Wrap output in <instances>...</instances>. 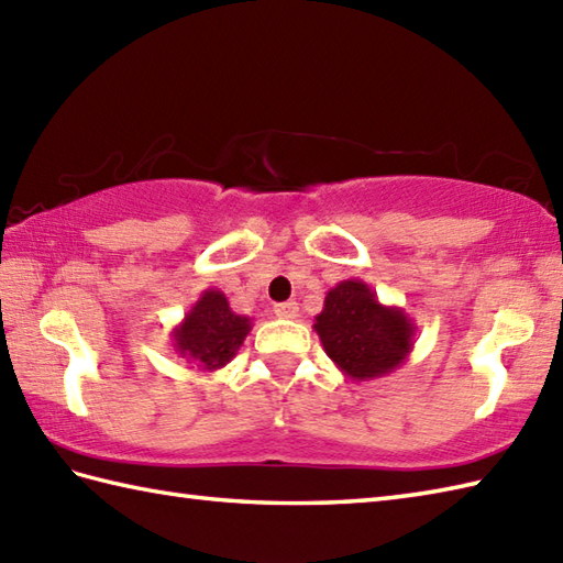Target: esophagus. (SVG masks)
Segmentation results:
<instances>
[{"label":"esophagus","instance_id":"esophagus-1","mask_svg":"<svg viewBox=\"0 0 563 563\" xmlns=\"http://www.w3.org/2000/svg\"><path fill=\"white\" fill-rule=\"evenodd\" d=\"M273 312L278 314L280 319H295L297 314H300V307H297V302H278L273 307Z\"/></svg>","mask_w":563,"mask_h":563}]
</instances>
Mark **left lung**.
Here are the masks:
<instances>
[{
  "mask_svg": "<svg viewBox=\"0 0 563 563\" xmlns=\"http://www.w3.org/2000/svg\"><path fill=\"white\" fill-rule=\"evenodd\" d=\"M314 331L327 355L355 382L394 373L413 351L416 327L401 307L377 300L367 283L341 280L327 292Z\"/></svg>",
  "mask_w": 563,
  "mask_h": 563,
  "instance_id": "1",
  "label": "left lung"
}]
</instances>
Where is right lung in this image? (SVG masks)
I'll use <instances>...</instances> for the list:
<instances>
[{"label":"right lung","instance_id":"1","mask_svg":"<svg viewBox=\"0 0 563 563\" xmlns=\"http://www.w3.org/2000/svg\"><path fill=\"white\" fill-rule=\"evenodd\" d=\"M249 331L251 319L232 312L224 292L208 288L172 331V345L190 367L214 373L232 361Z\"/></svg>","mask_w":563,"mask_h":563}]
</instances>
